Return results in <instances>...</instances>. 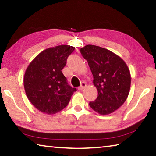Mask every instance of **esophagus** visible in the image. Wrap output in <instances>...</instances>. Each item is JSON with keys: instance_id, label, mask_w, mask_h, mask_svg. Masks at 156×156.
<instances>
[{"instance_id": "34e87169", "label": "esophagus", "mask_w": 156, "mask_h": 156, "mask_svg": "<svg viewBox=\"0 0 156 156\" xmlns=\"http://www.w3.org/2000/svg\"><path fill=\"white\" fill-rule=\"evenodd\" d=\"M86 86H87V84H86L85 83H82L81 85L78 87V89H79V90H80V91L83 90V89L84 87H85Z\"/></svg>"}]
</instances>
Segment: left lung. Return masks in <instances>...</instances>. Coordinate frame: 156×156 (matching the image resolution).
Returning <instances> with one entry per match:
<instances>
[{
	"mask_svg": "<svg viewBox=\"0 0 156 156\" xmlns=\"http://www.w3.org/2000/svg\"><path fill=\"white\" fill-rule=\"evenodd\" d=\"M80 53L87 60L98 90L96 100L89 102V106L102 115L114 112L129 94L131 75L127 65L113 52L93 44L81 48Z\"/></svg>",
	"mask_w": 156,
	"mask_h": 156,
	"instance_id": "left-lung-1",
	"label": "left lung"
}]
</instances>
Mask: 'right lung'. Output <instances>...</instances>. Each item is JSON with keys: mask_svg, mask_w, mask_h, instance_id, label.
I'll return each mask as SVG.
<instances>
[{"mask_svg": "<svg viewBox=\"0 0 156 156\" xmlns=\"http://www.w3.org/2000/svg\"><path fill=\"white\" fill-rule=\"evenodd\" d=\"M74 49V47L65 44L44 49L26 69L23 80L25 93L40 112L48 115L60 112L76 91L69 85L62 72L68 56Z\"/></svg>", "mask_w": 156, "mask_h": 156, "instance_id": "right-lung-1", "label": "right lung"}]
</instances>
